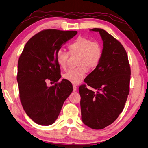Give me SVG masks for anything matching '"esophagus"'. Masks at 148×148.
Returning <instances> with one entry per match:
<instances>
[{
  "label": "esophagus",
  "instance_id": "esophagus-1",
  "mask_svg": "<svg viewBox=\"0 0 148 148\" xmlns=\"http://www.w3.org/2000/svg\"><path fill=\"white\" fill-rule=\"evenodd\" d=\"M76 90H77V87H76V86L73 85V92H76Z\"/></svg>",
  "mask_w": 148,
  "mask_h": 148
}]
</instances>
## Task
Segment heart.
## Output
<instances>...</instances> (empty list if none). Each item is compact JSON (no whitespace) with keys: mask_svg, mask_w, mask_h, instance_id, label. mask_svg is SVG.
I'll return each mask as SVG.
<instances>
[{"mask_svg":"<svg viewBox=\"0 0 148 148\" xmlns=\"http://www.w3.org/2000/svg\"><path fill=\"white\" fill-rule=\"evenodd\" d=\"M71 55H79V67L69 70L63 75L65 79L74 84H79L85 77L88 68L95 69L99 65L102 56V48L99 43L90 39L78 37L68 46ZM69 53L59 49L56 52V58L60 67L65 69L67 67Z\"/></svg>","mask_w":148,"mask_h":148,"instance_id":"heart-1","label":"heart"}]
</instances>
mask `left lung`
I'll use <instances>...</instances> for the list:
<instances>
[{"label": "left lung", "mask_w": 148, "mask_h": 148, "mask_svg": "<svg viewBox=\"0 0 148 148\" xmlns=\"http://www.w3.org/2000/svg\"><path fill=\"white\" fill-rule=\"evenodd\" d=\"M99 32L103 41L102 56L99 65L79 86L81 119L86 126L100 130L112 123L123 111L130 90V67L127 52L121 44L102 29H91Z\"/></svg>", "instance_id": "obj_1"}]
</instances>
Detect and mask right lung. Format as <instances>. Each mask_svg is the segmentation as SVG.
<instances>
[{"mask_svg": "<svg viewBox=\"0 0 148 148\" xmlns=\"http://www.w3.org/2000/svg\"><path fill=\"white\" fill-rule=\"evenodd\" d=\"M77 31L47 29L37 33L25 46L18 63L20 101L26 114L40 125L54 123L65 100L73 90L71 82L60 79L56 54ZM48 80L56 82L47 86Z\"/></svg>", "mask_w": 148, "mask_h": 148, "instance_id": "obj_1", "label": "right lung"}]
</instances>
